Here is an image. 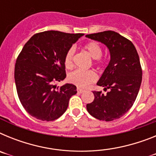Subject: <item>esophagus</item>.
Wrapping results in <instances>:
<instances>
[{"instance_id": "1", "label": "esophagus", "mask_w": 156, "mask_h": 156, "mask_svg": "<svg viewBox=\"0 0 156 156\" xmlns=\"http://www.w3.org/2000/svg\"><path fill=\"white\" fill-rule=\"evenodd\" d=\"M84 91L85 90H83V89H80V88H77V92H78L79 94H82V93H83Z\"/></svg>"}]
</instances>
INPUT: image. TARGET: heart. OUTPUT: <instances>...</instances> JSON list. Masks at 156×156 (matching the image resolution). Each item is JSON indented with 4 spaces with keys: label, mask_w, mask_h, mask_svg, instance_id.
<instances>
[{
    "label": "heart",
    "mask_w": 156,
    "mask_h": 156,
    "mask_svg": "<svg viewBox=\"0 0 156 156\" xmlns=\"http://www.w3.org/2000/svg\"><path fill=\"white\" fill-rule=\"evenodd\" d=\"M84 49L89 54V55L94 59L95 65H102L103 61L101 57L102 55V48L98 43L92 41L88 43L84 46ZM76 49L74 47L71 48L67 51L65 55L64 63L67 69H70L73 66V58L75 55ZM98 80V75L93 70H83L76 69L73 72H71L68 75V80L71 83L79 87H87L90 84L94 83Z\"/></svg>",
    "instance_id": "obj_1"
}]
</instances>
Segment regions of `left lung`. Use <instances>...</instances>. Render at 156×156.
<instances>
[{
	"instance_id": "left-lung-1",
	"label": "left lung",
	"mask_w": 156,
	"mask_h": 156,
	"mask_svg": "<svg viewBox=\"0 0 156 156\" xmlns=\"http://www.w3.org/2000/svg\"><path fill=\"white\" fill-rule=\"evenodd\" d=\"M86 37L105 44L111 55L97 83L108 91L106 94L93 91L94 99L87 105V109L99 120L119 119L131 108L140 89L142 69L138 54L133 43L116 32L108 30Z\"/></svg>"
}]
</instances>
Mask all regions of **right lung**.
I'll return each instance as SVG.
<instances>
[{
	"label": "right lung",
	"mask_w": 156,
	"mask_h": 156,
	"mask_svg": "<svg viewBox=\"0 0 156 156\" xmlns=\"http://www.w3.org/2000/svg\"><path fill=\"white\" fill-rule=\"evenodd\" d=\"M83 34L44 31L34 34L26 43L15 66L18 96L25 110L36 119L53 121L68 108L76 87H56L66 77L65 55Z\"/></svg>",
	"instance_id": "obj_1"
}]
</instances>
